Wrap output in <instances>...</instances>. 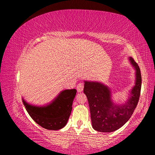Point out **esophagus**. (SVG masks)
Returning a JSON list of instances; mask_svg holds the SVG:
<instances>
[{
	"instance_id": "esophagus-1",
	"label": "esophagus",
	"mask_w": 155,
	"mask_h": 155,
	"mask_svg": "<svg viewBox=\"0 0 155 155\" xmlns=\"http://www.w3.org/2000/svg\"><path fill=\"white\" fill-rule=\"evenodd\" d=\"M83 88H84V84L81 83H78L77 87V90L78 92H81L83 90Z\"/></svg>"
}]
</instances>
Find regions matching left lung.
Instances as JSON below:
<instances>
[{
    "label": "left lung",
    "mask_w": 155,
    "mask_h": 155,
    "mask_svg": "<svg viewBox=\"0 0 155 155\" xmlns=\"http://www.w3.org/2000/svg\"><path fill=\"white\" fill-rule=\"evenodd\" d=\"M130 64L135 69V84L128 101L123 104H115L111 92L104 84L84 81V94L87 98L92 127L99 132L110 133L119 129L130 119L137 105L140 96L141 76L140 67L132 57Z\"/></svg>",
    "instance_id": "obj_1"
}]
</instances>
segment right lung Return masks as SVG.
Wrapping results in <instances>:
<instances>
[{
  "instance_id": "add662e5",
  "label": "right lung",
  "mask_w": 155,
  "mask_h": 155,
  "mask_svg": "<svg viewBox=\"0 0 155 155\" xmlns=\"http://www.w3.org/2000/svg\"><path fill=\"white\" fill-rule=\"evenodd\" d=\"M77 94L75 89L61 91L51 103L46 106H35L22 102L26 110L37 124L48 130H59L66 125Z\"/></svg>"
}]
</instances>
